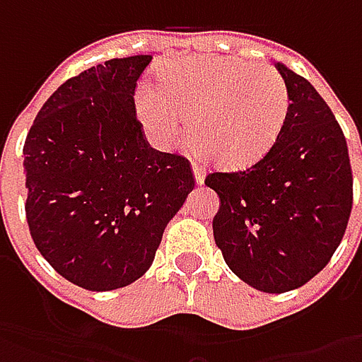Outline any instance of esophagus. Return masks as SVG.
Segmentation results:
<instances>
[{
	"label": "esophagus",
	"instance_id": "34e87169",
	"mask_svg": "<svg viewBox=\"0 0 362 362\" xmlns=\"http://www.w3.org/2000/svg\"><path fill=\"white\" fill-rule=\"evenodd\" d=\"M191 169H193V175H195V183H197V185H203V181H205V171H203L202 165H199V163H193Z\"/></svg>",
	"mask_w": 362,
	"mask_h": 362
}]
</instances>
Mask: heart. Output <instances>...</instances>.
Instances as JSON below:
<instances>
[{
  "instance_id": "obj_1",
  "label": "heart",
  "mask_w": 362,
  "mask_h": 362,
  "mask_svg": "<svg viewBox=\"0 0 362 362\" xmlns=\"http://www.w3.org/2000/svg\"><path fill=\"white\" fill-rule=\"evenodd\" d=\"M139 119L159 143L187 134L203 157L243 169L268 155L284 131L290 94L282 74L264 64L189 56L159 70L157 88L134 94Z\"/></svg>"
}]
</instances>
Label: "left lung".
I'll list each match as a JSON object with an SVG mask.
<instances>
[{
	"instance_id": "obj_1",
	"label": "left lung",
	"mask_w": 362,
	"mask_h": 362,
	"mask_svg": "<svg viewBox=\"0 0 362 362\" xmlns=\"http://www.w3.org/2000/svg\"><path fill=\"white\" fill-rule=\"evenodd\" d=\"M276 66L290 94L280 139L250 169L205 177L219 197L214 238L226 264L268 294L313 280L337 252L353 209L349 148L332 110L306 78Z\"/></svg>"
}]
</instances>
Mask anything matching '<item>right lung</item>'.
Listing matches in <instances>:
<instances>
[{
    "label": "right lung",
    "instance_id": "right-lung-1",
    "mask_svg": "<svg viewBox=\"0 0 362 362\" xmlns=\"http://www.w3.org/2000/svg\"><path fill=\"white\" fill-rule=\"evenodd\" d=\"M153 56L112 58L66 80L23 145L25 217L40 254L92 292L145 274L195 187L189 160L148 145L134 88Z\"/></svg>",
    "mask_w": 362,
    "mask_h": 362
}]
</instances>
